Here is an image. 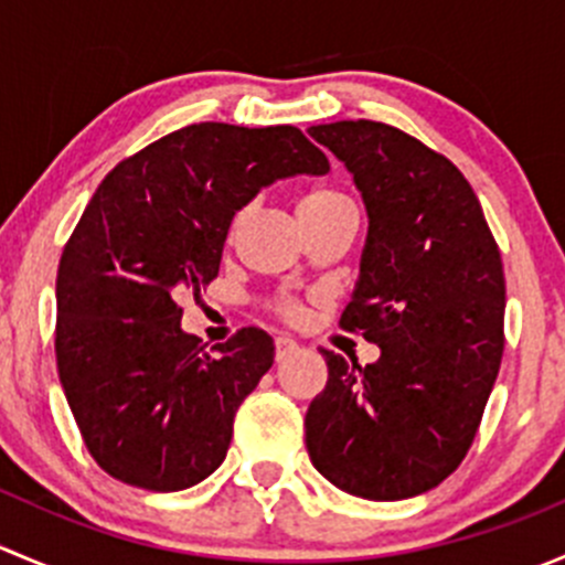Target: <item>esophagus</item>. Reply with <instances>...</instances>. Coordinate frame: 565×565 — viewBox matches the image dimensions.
Returning a JSON list of instances; mask_svg holds the SVG:
<instances>
[{
  "mask_svg": "<svg viewBox=\"0 0 565 565\" xmlns=\"http://www.w3.org/2000/svg\"><path fill=\"white\" fill-rule=\"evenodd\" d=\"M295 350H298V341L289 339V335H278V339H276V361H284V358L292 355Z\"/></svg>",
  "mask_w": 565,
  "mask_h": 565,
  "instance_id": "1",
  "label": "esophagus"
}]
</instances>
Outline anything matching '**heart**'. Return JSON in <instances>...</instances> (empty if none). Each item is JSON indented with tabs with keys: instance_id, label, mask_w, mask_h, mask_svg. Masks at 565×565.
I'll use <instances>...</instances> for the list:
<instances>
[{
	"instance_id": "b5f03b06",
	"label": "heart",
	"mask_w": 565,
	"mask_h": 565,
	"mask_svg": "<svg viewBox=\"0 0 565 565\" xmlns=\"http://www.w3.org/2000/svg\"><path fill=\"white\" fill-rule=\"evenodd\" d=\"M350 199L344 196V193L333 191V188H315V191H309L303 196V202H300V213H324V210H333L339 207V204H347ZM284 311H292L289 306H284Z\"/></svg>"
}]
</instances>
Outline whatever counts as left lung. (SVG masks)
Wrapping results in <instances>:
<instances>
[{"label":"left lung","instance_id":"1","mask_svg":"<svg viewBox=\"0 0 565 565\" xmlns=\"http://www.w3.org/2000/svg\"><path fill=\"white\" fill-rule=\"evenodd\" d=\"M369 215L361 276L341 324L380 347L366 366L322 350L328 385L306 448L333 487L404 500L465 459L503 358L505 278L470 182L440 152L372 119L311 125Z\"/></svg>","mask_w":565,"mask_h":565}]
</instances>
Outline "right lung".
<instances>
[{
  "mask_svg": "<svg viewBox=\"0 0 565 565\" xmlns=\"http://www.w3.org/2000/svg\"><path fill=\"white\" fill-rule=\"evenodd\" d=\"M330 163L292 125L199 122L106 174L56 270V369L95 461L130 487L177 492L224 461L243 398L276 347L243 328L204 352L182 292L218 276L232 218L262 188Z\"/></svg>",
  "mask_w": 565,
  "mask_h": 565,
  "instance_id": "obj_1",
  "label": "right lung"
}]
</instances>
